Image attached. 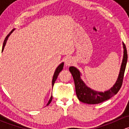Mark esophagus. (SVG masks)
<instances>
[{
	"label": "esophagus",
	"mask_w": 129,
	"mask_h": 129,
	"mask_svg": "<svg viewBox=\"0 0 129 129\" xmlns=\"http://www.w3.org/2000/svg\"><path fill=\"white\" fill-rule=\"evenodd\" d=\"M74 60L73 59V58H72V57H68V58H67L66 59V61H65V65H66V67H67V66H70L74 63Z\"/></svg>",
	"instance_id": "obj_1"
}]
</instances>
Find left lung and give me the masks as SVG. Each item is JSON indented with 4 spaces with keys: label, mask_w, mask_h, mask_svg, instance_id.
I'll use <instances>...</instances> for the list:
<instances>
[{
    "label": "left lung",
    "mask_w": 129,
    "mask_h": 129,
    "mask_svg": "<svg viewBox=\"0 0 129 129\" xmlns=\"http://www.w3.org/2000/svg\"><path fill=\"white\" fill-rule=\"evenodd\" d=\"M123 49V58L121 63L120 71L116 82L110 89L104 92L95 90L87 86L81 79V72L74 66L69 67V71L72 74L75 83V92L77 98L80 102L88 104H97L109 99L117 94L122 84L125 70L127 62V52L126 47L122 42Z\"/></svg>",
    "instance_id": "left-lung-1"
}]
</instances>
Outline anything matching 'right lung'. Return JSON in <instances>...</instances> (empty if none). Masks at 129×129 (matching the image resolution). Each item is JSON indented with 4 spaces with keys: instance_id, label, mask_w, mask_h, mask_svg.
Wrapping results in <instances>:
<instances>
[{
    "instance_id": "obj_1",
    "label": "right lung",
    "mask_w": 129,
    "mask_h": 129,
    "mask_svg": "<svg viewBox=\"0 0 129 129\" xmlns=\"http://www.w3.org/2000/svg\"><path fill=\"white\" fill-rule=\"evenodd\" d=\"M14 30H15V28H14V29H13L12 30L11 32H10V33H9V34L7 35V37H6V39H5L4 42V43H3V47H2V52H3L4 49V47H5V46H6V43H7V40H8L9 36H10V35H11V34L13 32H14ZM63 64H64V63H63V62H62V63H60V65L58 66V67H57L56 69H55V72H54V75H53L52 80V87L54 86V83H55V80H56L57 77H58V74H59L60 72V71H62V69H63ZM52 100V95H51V97H50V99H49V102H48V103H47V105H49V104H50V102H51Z\"/></svg>"
}]
</instances>
